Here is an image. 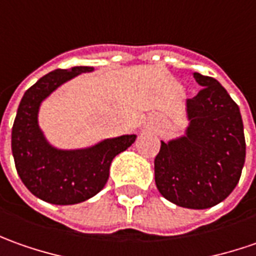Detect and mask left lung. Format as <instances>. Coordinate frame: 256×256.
Returning <instances> with one entry per match:
<instances>
[{
  "label": "left lung",
  "mask_w": 256,
  "mask_h": 256,
  "mask_svg": "<svg viewBox=\"0 0 256 256\" xmlns=\"http://www.w3.org/2000/svg\"><path fill=\"white\" fill-rule=\"evenodd\" d=\"M201 90L187 99L186 134L162 142L154 180L164 198L192 210L214 207L236 187L245 163L240 108L221 84L194 74Z\"/></svg>",
  "instance_id": "left-lung-1"
}]
</instances>
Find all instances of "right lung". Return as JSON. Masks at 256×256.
<instances>
[{"instance_id":"add662e5","label":"right lung","mask_w":256,"mask_h":256,"mask_svg":"<svg viewBox=\"0 0 256 256\" xmlns=\"http://www.w3.org/2000/svg\"><path fill=\"white\" fill-rule=\"evenodd\" d=\"M92 70L75 66L42 76L25 92L14 120L11 147L18 176L35 197L50 204L70 206L96 196L108 182L112 160L136 140V134H124L88 148L60 150L45 138L38 124L42 100L72 78Z\"/></svg>"}]
</instances>
